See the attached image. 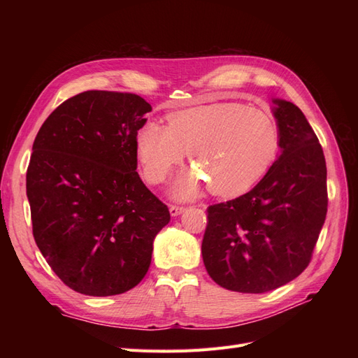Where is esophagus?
I'll return each instance as SVG.
<instances>
[{
    "mask_svg": "<svg viewBox=\"0 0 358 358\" xmlns=\"http://www.w3.org/2000/svg\"><path fill=\"white\" fill-rule=\"evenodd\" d=\"M169 210H170V215H171V216H178V215H180L183 210H185V208H183V206L171 204L170 208H169Z\"/></svg>",
    "mask_w": 358,
    "mask_h": 358,
    "instance_id": "1",
    "label": "esophagus"
}]
</instances>
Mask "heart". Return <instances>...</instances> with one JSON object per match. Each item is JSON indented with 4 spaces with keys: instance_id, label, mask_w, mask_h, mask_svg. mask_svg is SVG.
I'll return each instance as SVG.
<instances>
[{
    "instance_id": "b5f03b06",
    "label": "heart",
    "mask_w": 358,
    "mask_h": 358,
    "mask_svg": "<svg viewBox=\"0 0 358 358\" xmlns=\"http://www.w3.org/2000/svg\"><path fill=\"white\" fill-rule=\"evenodd\" d=\"M136 148L150 183L164 180L188 152L196 169L176 179V197L197 196L204 180L216 196L233 197L254 187L272 166L279 149V127L258 107L215 103L173 113L167 127L146 122L138 129Z\"/></svg>"
}]
</instances>
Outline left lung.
Listing matches in <instances>:
<instances>
[{
  "label": "left lung",
  "instance_id": "obj_1",
  "mask_svg": "<svg viewBox=\"0 0 358 358\" xmlns=\"http://www.w3.org/2000/svg\"><path fill=\"white\" fill-rule=\"evenodd\" d=\"M280 155L243 196L208 208L201 243L209 276L222 288L259 294L308 267L327 215L322 148L296 104L273 100Z\"/></svg>",
  "mask_w": 358,
  "mask_h": 358
}]
</instances>
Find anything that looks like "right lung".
Wrapping results in <instances>:
<instances>
[{"mask_svg":"<svg viewBox=\"0 0 358 358\" xmlns=\"http://www.w3.org/2000/svg\"><path fill=\"white\" fill-rule=\"evenodd\" d=\"M150 110L136 94L86 91L59 104L32 145V234L53 272L80 294L134 288L170 221L136 171V137Z\"/></svg>","mask_w":358,"mask_h":358,"instance_id":"1","label":"right lung"}]
</instances>
